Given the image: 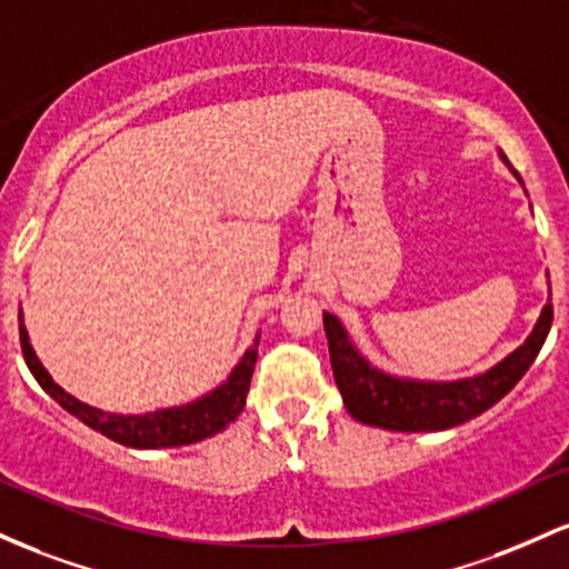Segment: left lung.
Returning <instances> with one entry per match:
<instances>
[{
	"label": "left lung",
	"mask_w": 569,
	"mask_h": 569,
	"mask_svg": "<svg viewBox=\"0 0 569 569\" xmlns=\"http://www.w3.org/2000/svg\"><path fill=\"white\" fill-rule=\"evenodd\" d=\"M500 158L508 163L502 152ZM513 177L521 182L516 171ZM551 319L553 306L551 290H548V303L542 306L532 333L506 360H500L497 366L483 370V373L468 376V379L419 381L392 376L387 370L370 366L368 357L360 355V349L352 343L341 319L330 315V311L322 315L330 349V366H333L336 385L341 389L347 411L352 413L357 422L398 432L449 430V427L470 422L478 413L495 406L497 400L506 398L510 389L519 385V379L527 373L542 349V343H546Z\"/></svg>",
	"instance_id": "1"
}]
</instances>
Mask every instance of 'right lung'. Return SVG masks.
<instances>
[{"label":"right lung","mask_w":569,"mask_h":569,"mask_svg":"<svg viewBox=\"0 0 569 569\" xmlns=\"http://www.w3.org/2000/svg\"><path fill=\"white\" fill-rule=\"evenodd\" d=\"M258 341L260 333L254 336V343L247 349L244 357H241L239 366L231 370V376H228L220 387H214L212 392L196 398L193 403L158 408V411L147 413H110L82 403L74 395H69L67 389L56 385L53 376L44 370L34 347H31L21 315L23 360H27L29 370L34 373V379L40 381L44 392H48L61 408H67L72 417H78L82 425L93 427L101 436L112 438L114 443L131 446V449H171V446L199 443V440L212 438L217 432L226 430V427L244 411L254 360H258Z\"/></svg>","instance_id":"add662e5"}]
</instances>
